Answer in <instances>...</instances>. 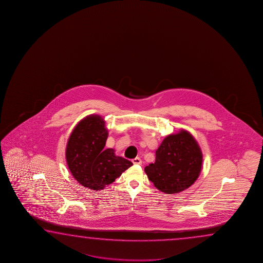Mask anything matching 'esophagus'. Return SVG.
<instances>
[{"instance_id": "1", "label": "esophagus", "mask_w": 263, "mask_h": 263, "mask_svg": "<svg viewBox=\"0 0 263 263\" xmlns=\"http://www.w3.org/2000/svg\"><path fill=\"white\" fill-rule=\"evenodd\" d=\"M133 163H134V165H142V160H141V158L136 157V158L133 159Z\"/></svg>"}]
</instances>
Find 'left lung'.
Masks as SVG:
<instances>
[{
  "mask_svg": "<svg viewBox=\"0 0 263 263\" xmlns=\"http://www.w3.org/2000/svg\"><path fill=\"white\" fill-rule=\"evenodd\" d=\"M202 152L190 132L180 129L170 134L156 151V162L144 168L149 180L165 194L179 193L200 176Z\"/></svg>",
  "mask_w": 263,
  "mask_h": 263,
  "instance_id": "left-lung-1",
  "label": "left lung"
}]
</instances>
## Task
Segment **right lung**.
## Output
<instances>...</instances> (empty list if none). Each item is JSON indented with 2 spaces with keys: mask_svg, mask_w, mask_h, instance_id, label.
<instances>
[{
  "mask_svg": "<svg viewBox=\"0 0 263 263\" xmlns=\"http://www.w3.org/2000/svg\"><path fill=\"white\" fill-rule=\"evenodd\" d=\"M98 114L85 117L76 124L67 142L65 157L72 177L82 186L102 191L133 165L116 156L112 148L105 149L108 130Z\"/></svg>",
  "mask_w": 263,
  "mask_h": 263,
  "instance_id": "1",
  "label": "right lung"
}]
</instances>
